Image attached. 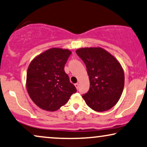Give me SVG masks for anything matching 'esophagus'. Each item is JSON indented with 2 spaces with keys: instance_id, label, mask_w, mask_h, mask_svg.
<instances>
[{
  "instance_id": "obj_1",
  "label": "esophagus",
  "mask_w": 147,
  "mask_h": 147,
  "mask_svg": "<svg viewBox=\"0 0 147 147\" xmlns=\"http://www.w3.org/2000/svg\"><path fill=\"white\" fill-rule=\"evenodd\" d=\"M74 86L76 88V89H78V86H79V85H78V83H76V84H74Z\"/></svg>"
}]
</instances>
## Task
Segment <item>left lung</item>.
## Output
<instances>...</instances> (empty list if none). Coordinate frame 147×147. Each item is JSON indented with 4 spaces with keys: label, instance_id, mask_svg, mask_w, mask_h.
Here are the masks:
<instances>
[{
    "label": "left lung",
    "instance_id": "1",
    "mask_svg": "<svg viewBox=\"0 0 147 147\" xmlns=\"http://www.w3.org/2000/svg\"><path fill=\"white\" fill-rule=\"evenodd\" d=\"M77 55L86 67L90 88L82 95L85 102L96 111H105L117 104L124 88V72L113 55L101 47L80 48Z\"/></svg>",
    "mask_w": 147,
    "mask_h": 147
}]
</instances>
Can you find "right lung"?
Wrapping results in <instances>:
<instances>
[{"instance_id": "right-lung-1", "label": "right lung", "mask_w": 147, "mask_h": 147, "mask_svg": "<svg viewBox=\"0 0 147 147\" xmlns=\"http://www.w3.org/2000/svg\"><path fill=\"white\" fill-rule=\"evenodd\" d=\"M71 54L68 49L51 48L30 63L26 87L32 101L40 108L51 111L57 110L76 92L64 69Z\"/></svg>"}]
</instances>
